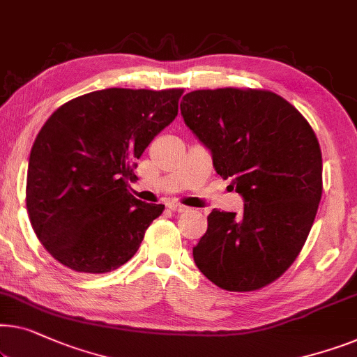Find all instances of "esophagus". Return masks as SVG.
<instances>
[{
  "instance_id": "1",
  "label": "esophagus",
  "mask_w": 357,
  "mask_h": 357,
  "mask_svg": "<svg viewBox=\"0 0 357 357\" xmlns=\"http://www.w3.org/2000/svg\"><path fill=\"white\" fill-rule=\"evenodd\" d=\"M169 209L174 211V213H187L190 208H187V206H182V204H177V203H170Z\"/></svg>"
}]
</instances>
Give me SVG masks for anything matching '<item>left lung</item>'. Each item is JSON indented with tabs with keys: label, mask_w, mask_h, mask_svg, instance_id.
Masks as SVG:
<instances>
[{
	"label": "left lung",
	"mask_w": 357,
	"mask_h": 357,
	"mask_svg": "<svg viewBox=\"0 0 357 357\" xmlns=\"http://www.w3.org/2000/svg\"><path fill=\"white\" fill-rule=\"evenodd\" d=\"M183 121L213 154L215 172L243 196V213L213 209L193 248L214 285L255 291L293 264L322 196V153L296 107L266 90H196L180 102Z\"/></svg>",
	"instance_id": "left-lung-1"
}]
</instances>
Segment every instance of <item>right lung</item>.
<instances>
[{
  "instance_id": "add662e5",
  "label": "right lung",
  "mask_w": 357,
  "mask_h": 357,
  "mask_svg": "<svg viewBox=\"0 0 357 357\" xmlns=\"http://www.w3.org/2000/svg\"><path fill=\"white\" fill-rule=\"evenodd\" d=\"M183 90L107 89L56 109L38 132L27 170L35 235L61 264L106 273L135 255L164 204L128 191L135 159L174 121Z\"/></svg>"
}]
</instances>
